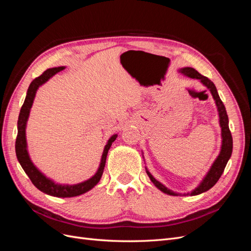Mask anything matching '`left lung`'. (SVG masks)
I'll return each instance as SVG.
<instances>
[{
    "label": "left lung",
    "instance_id": "obj_1",
    "mask_svg": "<svg viewBox=\"0 0 251 251\" xmlns=\"http://www.w3.org/2000/svg\"><path fill=\"white\" fill-rule=\"evenodd\" d=\"M179 72L183 75H186V76L191 77V78L199 79L203 83V85L210 91V93L215 100L218 112H219V123H220V126H221L222 146H221V151H220L219 156L217 157L214 163H212L210 170L206 174V176H205L203 178V180L200 182V184L195 189H193L191 193L183 194V196H188V195L189 196H197V195H200L204 192L208 191V189H210L217 183L220 177H221V175L223 174L225 166H226L227 162H228L229 158L231 156V153H232V137H231V133L229 131L228 116H227L226 109L224 107V103L222 102V100H220V96L218 94V91H217L216 86L214 85V82H212L210 79H208L206 76H203V75H201L198 71H196L194 68H189V67L181 68ZM146 170H147V174L150 177L151 181L153 182L155 186L160 189L161 192H163L164 194L171 195V196H180V195L182 196V194L175 193V192L171 191V189H169L168 187H165L162 183H160V182L157 181L153 177V175H151L148 171V169H146Z\"/></svg>",
    "mask_w": 251,
    "mask_h": 251
}]
</instances>
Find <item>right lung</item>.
<instances>
[{
	"label": "right lung",
	"instance_id": "obj_1",
	"mask_svg": "<svg viewBox=\"0 0 251 251\" xmlns=\"http://www.w3.org/2000/svg\"><path fill=\"white\" fill-rule=\"evenodd\" d=\"M64 69H65V67H57V68H51V69H47L42 75H40L39 77L34 78L32 80V82L30 83V86L27 91L25 101L22 105L21 111H20V115H19L18 136H17V140H16V153H17L18 160L23 168V170L25 171L27 176L29 177L30 180H31L33 185L36 188H39L41 192L47 194V195H50V196H53V197L70 198V197L79 196V195L87 193L88 191H90V189H92L98 183V182H100V180L102 176L103 170H104L108 151L112 146V143L117 138V134L113 135L112 137L108 140L107 144L104 146L100 168H98L94 176L92 178L81 182V183L73 184V185H68V184L63 185V184L55 183L54 181H52L51 179L45 176V175L42 172H40L39 169H37L36 166L33 164V162L31 161V159H30L29 154H28L27 140H26V125H27V120L29 117L30 109H31V107H32L36 91L40 88V86L44 85L45 82L48 81L53 76V75H55L57 72L62 71Z\"/></svg>",
	"mask_w": 251,
	"mask_h": 251
}]
</instances>
